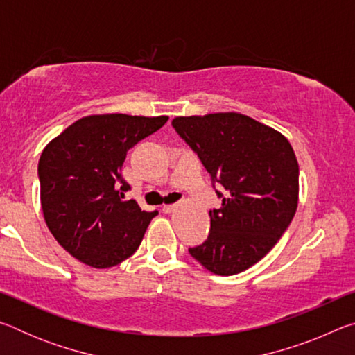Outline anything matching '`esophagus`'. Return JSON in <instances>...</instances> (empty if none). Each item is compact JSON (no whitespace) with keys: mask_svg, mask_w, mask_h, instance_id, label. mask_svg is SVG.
Returning <instances> with one entry per match:
<instances>
[{"mask_svg":"<svg viewBox=\"0 0 355 355\" xmlns=\"http://www.w3.org/2000/svg\"><path fill=\"white\" fill-rule=\"evenodd\" d=\"M175 208H177L175 203H172V205H164V207H163V211H164V213H172Z\"/></svg>","mask_w":355,"mask_h":355,"instance_id":"esophagus-1","label":"esophagus"}]
</instances>
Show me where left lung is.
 I'll list each match as a JSON object with an SVG mask.
<instances>
[{
	"label": "left lung",
	"instance_id": "8db88e82",
	"mask_svg": "<svg viewBox=\"0 0 355 355\" xmlns=\"http://www.w3.org/2000/svg\"><path fill=\"white\" fill-rule=\"evenodd\" d=\"M172 127L199 155L225 196L211 209L207 241L189 254L209 272L233 275L254 266L291 224L299 200V164L274 128L239 112L175 117Z\"/></svg>",
	"mask_w": 355,
	"mask_h": 355
}]
</instances>
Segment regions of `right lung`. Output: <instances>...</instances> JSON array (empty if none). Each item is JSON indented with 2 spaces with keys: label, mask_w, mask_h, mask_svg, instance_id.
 Masks as SVG:
<instances>
[{
  "label": "right lung",
  "mask_w": 355,
  "mask_h": 355,
  "mask_svg": "<svg viewBox=\"0 0 355 355\" xmlns=\"http://www.w3.org/2000/svg\"><path fill=\"white\" fill-rule=\"evenodd\" d=\"M167 119L87 116L44 148L39 159L42 211L51 235L76 260L105 269L139 248L158 211H142L136 200H123L130 184L120 172L128 150Z\"/></svg>",
  "instance_id": "1"
}]
</instances>
